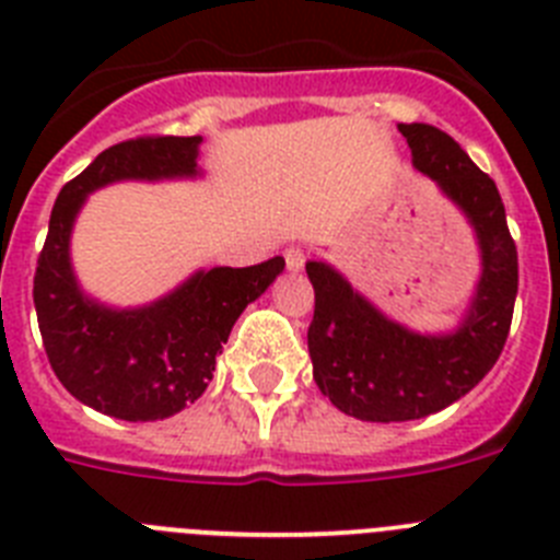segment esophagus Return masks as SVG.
<instances>
[{"mask_svg":"<svg viewBox=\"0 0 560 560\" xmlns=\"http://www.w3.org/2000/svg\"><path fill=\"white\" fill-rule=\"evenodd\" d=\"M284 261H287V270H301L304 267V250L301 247H287L284 250Z\"/></svg>","mask_w":560,"mask_h":560,"instance_id":"34e87169","label":"esophagus"}]
</instances>
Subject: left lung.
Instances as JSON below:
<instances>
[{"label": "left lung", "mask_w": 560, "mask_h": 560, "mask_svg": "<svg viewBox=\"0 0 560 560\" xmlns=\"http://www.w3.org/2000/svg\"><path fill=\"white\" fill-rule=\"evenodd\" d=\"M397 129L417 172L436 179L474 225L482 276L454 332L422 335L372 307L327 261H307L315 290L307 329L313 377L335 408L366 422L420 420L468 395L502 354L518 293V253L493 179L436 126Z\"/></svg>", "instance_id": "left-lung-1"}]
</instances>
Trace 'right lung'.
<instances>
[{
	"label": "right lung",
	"instance_id": "1",
	"mask_svg": "<svg viewBox=\"0 0 560 560\" xmlns=\"http://www.w3.org/2000/svg\"><path fill=\"white\" fill-rule=\"evenodd\" d=\"M199 143L202 138L152 135L109 145L52 206L33 279L38 329L58 381L101 415L152 422L197 400L242 310L284 270L281 256L253 267H211L138 310L104 307L81 293L70 233L86 194L118 179L197 177Z\"/></svg>",
	"mask_w": 560,
	"mask_h": 560
}]
</instances>
